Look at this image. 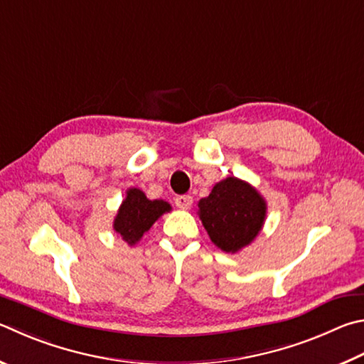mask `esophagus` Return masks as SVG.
<instances>
[{
	"mask_svg": "<svg viewBox=\"0 0 364 364\" xmlns=\"http://www.w3.org/2000/svg\"><path fill=\"white\" fill-rule=\"evenodd\" d=\"M175 203L178 208H183V210H189L191 205H193V197L189 194H184V196H178L175 199Z\"/></svg>",
	"mask_w": 364,
	"mask_h": 364,
	"instance_id": "esophagus-1",
	"label": "esophagus"
}]
</instances>
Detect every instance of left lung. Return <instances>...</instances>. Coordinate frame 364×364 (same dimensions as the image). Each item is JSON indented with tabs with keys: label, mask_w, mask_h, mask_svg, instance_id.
Listing matches in <instances>:
<instances>
[{
	"label": "left lung",
	"mask_w": 364,
	"mask_h": 364,
	"mask_svg": "<svg viewBox=\"0 0 364 364\" xmlns=\"http://www.w3.org/2000/svg\"><path fill=\"white\" fill-rule=\"evenodd\" d=\"M267 203L257 191L235 176L216 183L199 202V218L211 242L237 253L250 245L262 229Z\"/></svg>",
	"instance_id": "1"
}]
</instances>
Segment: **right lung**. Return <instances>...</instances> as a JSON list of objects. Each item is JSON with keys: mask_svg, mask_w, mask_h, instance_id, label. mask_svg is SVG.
<instances>
[{"mask_svg": "<svg viewBox=\"0 0 364 364\" xmlns=\"http://www.w3.org/2000/svg\"><path fill=\"white\" fill-rule=\"evenodd\" d=\"M171 210L165 200H149L138 188L127 189V196L117 210L113 228L129 245L140 242L144 232L159 220L164 213Z\"/></svg>", "mask_w": 364, "mask_h": 364, "instance_id": "add662e5", "label": "right lung"}]
</instances>
